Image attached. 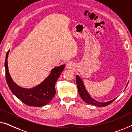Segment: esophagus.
Here are the masks:
<instances>
[{
    "label": "esophagus",
    "instance_id": "34e87169",
    "mask_svg": "<svg viewBox=\"0 0 132 132\" xmlns=\"http://www.w3.org/2000/svg\"><path fill=\"white\" fill-rule=\"evenodd\" d=\"M66 68L69 69H73L75 68V64L72 63V62H69L66 64Z\"/></svg>",
    "mask_w": 132,
    "mask_h": 132
}]
</instances>
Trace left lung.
<instances>
[{"label": "left lung", "instance_id": "obj_1", "mask_svg": "<svg viewBox=\"0 0 132 132\" xmlns=\"http://www.w3.org/2000/svg\"><path fill=\"white\" fill-rule=\"evenodd\" d=\"M76 82H77L78 90L79 95H80L81 97L82 98L83 101H84L85 102H86L87 103L91 104V105L96 106L104 107L109 105V104L112 103L113 101H114L116 99H116H114L113 100H112V101L107 102H103V103L96 101V100L93 99V98L90 96V94H88V93L87 92L82 79L80 78V77H79L78 75L76 76Z\"/></svg>", "mask_w": 132, "mask_h": 132}]
</instances>
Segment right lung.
<instances>
[{
	"label": "right lung",
	"mask_w": 132,
	"mask_h": 132,
	"mask_svg": "<svg viewBox=\"0 0 132 132\" xmlns=\"http://www.w3.org/2000/svg\"><path fill=\"white\" fill-rule=\"evenodd\" d=\"M10 50L7 52L5 62V76L7 84L13 94L22 102L30 106H43L49 103L55 94V84L65 65L55 67L49 76L42 83L31 88L18 86L13 81L9 73L8 58Z\"/></svg>",
	"instance_id": "1"
}]
</instances>
